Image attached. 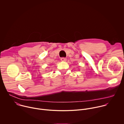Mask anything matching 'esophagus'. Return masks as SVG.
Returning a JSON list of instances; mask_svg holds the SVG:
<instances>
[{"label": "esophagus", "mask_w": 124, "mask_h": 124, "mask_svg": "<svg viewBox=\"0 0 124 124\" xmlns=\"http://www.w3.org/2000/svg\"><path fill=\"white\" fill-rule=\"evenodd\" d=\"M61 60L62 61H66L67 60V59L64 57H62V58H61Z\"/></svg>", "instance_id": "1"}]
</instances>
